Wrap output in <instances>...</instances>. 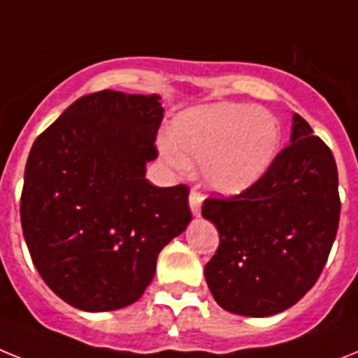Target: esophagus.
Here are the masks:
<instances>
[{"label": "esophagus", "instance_id": "obj_1", "mask_svg": "<svg viewBox=\"0 0 358 358\" xmlns=\"http://www.w3.org/2000/svg\"><path fill=\"white\" fill-rule=\"evenodd\" d=\"M202 194L198 193V191H191V194H189V207H191V213H193L194 216H198L200 211H202Z\"/></svg>", "mask_w": 358, "mask_h": 358}]
</instances>
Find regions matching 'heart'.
<instances>
[{
	"instance_id": "heart-1",
	"label": "heart",
	"mask_w": 358,
	"mask_h": 358,
	"mask_svg": "<svg viewBox=\"0 0 358 358\" xmlns=\"http://www.w3.org/2000/svg\"><path fill=\"white\" fill-rule=\"evenodd\" d=\"M282 125L251 103H211L182 110L171 122L162 155L176 169L200 164L203 184L222 196L257 185L275 164Z\"/></svg>"
}]
</instances>
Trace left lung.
<instances>
[{
	"label": "left lung",
	"mask_w": 358,
	"mask_h": 358,
	"mask_svg": "<svg viewBox=\"0 0 358 358\" xmlns=\"http://www.w3.org/2000/svg\"><path fill=\"white\" fill-rule=\"evenodd\" d=\"M202 216L220 245L203 275L218 306L242 317H271L315 286L338 229L337 164L329 147L293 114L291 143L257 185L209 198Z\"/></svg>",
	"instance_id": "1"
}]
</instances>
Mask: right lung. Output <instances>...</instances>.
Instances as JSON below:
<instances>
[{
	"mask_svg": "<svg viewBox=\"0 0 358 358\" xmlns=\"http://www.w3.org/2000/svg\"><path fill=\"white\" fill-rule=\"evenodd\" d=\"M158 94L100 91L63 110L31 149L21 227L45 284L72 308L134 304L156 258L191 222L185 185L155 187Z\"/></svg>",
	"mask_w": 358,
	"mask_h": 358,
	"instance_id": "add662e5",
	"label": "right lung"
}]
</instances>
